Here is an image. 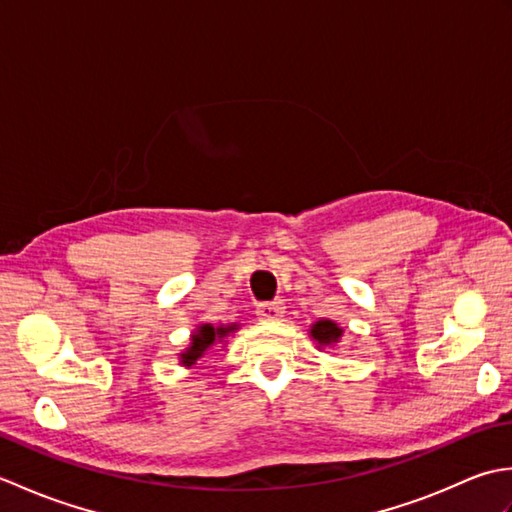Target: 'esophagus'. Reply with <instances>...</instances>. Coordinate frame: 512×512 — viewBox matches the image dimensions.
I'll use <instances>...</instances> for the list:
<instances>
[{
	"instance_id": "1",
	"label": "esophagus",
	"mask_w": 512,
	"mask_h": 512,
	"mask_svg": "<svg viewBox=\"0 0 512 512\" xmlns=\"http://www.w3.org/2000/svg\"><path fill=\"white\" fill-rule=\"evenodd\" d=\"M286 314V306L281 301H273V303H262L257 306V317L262 321H277Z\"/></svg>"
}]
</instances>
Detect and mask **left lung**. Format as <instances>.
I'll list each match as a JSON object with an SVG mask.
<instances>
[{"mask_svg": "<svg viewBox=\"0 0 512 512\" xmlns=\"http://www.w3.org/2000/svg\"><path fill=\"white\" fill-rule=\"evenodd\" d=\"M310 336H312L314 341H317L319 350H323V347H332V345L339 343L341 336H343V330H341L339 325H336L334 321L321 319V321H317V323H312Z\"/></svg>", "mask_w": 512, "mask_h": 512, "instance_id": "left-lung-1", "label": "left lung"}]
</instances>
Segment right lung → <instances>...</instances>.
<instances>
[{"mask_svg":"<svg viewBox=\"0 0 512 512\" xmlns=\"http://www.w3.org/2000/svg\"><path fill=\"white\" fill-rule=\"evenodd\" d=\"M235 330H237V325H226V328L224 325H217V328H213L211 323L198 325V330L191 334V345L180 354V365L193 367L206 352L213 350L217 343H224L226 336Z\"/></svg>","mask_w":512,"mask_h":512,"instance_id":"add662e5","label":"right lung"}]
</instances>
